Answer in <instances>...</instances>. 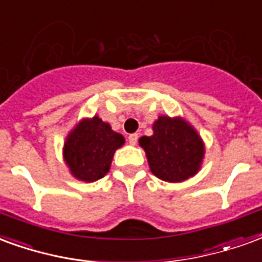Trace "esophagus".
I'll list each match as a JSON object with an SVG mask.
<instances>
[{"instance_id":"esophagus-1","label":"esophagus","mask_w":262,"mask_h":262,"mask_svg":"<svg viewBox=\"0 0 262 262\" xmlns=\"http://www.w3.org/2000/svg\"><path fill=\"white\" fill-rule=\"evenodd\" d=\"M137 139H139V136H137L136 133H132V135L127 136V142H129V144H132V146H135L137 143Z\"/></svg>"}]
</instances>
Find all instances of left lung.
<instances>
[{
  "label": "left lung",
  "mask_w": 262,
  "mask_h": 262,
  "mask_svg": "<svg viewBox=\"0 0 262 262\" xmlns=\"http://www.w3.org/2000/svg\"><path fill=\"white\" fill-rule=\"evenodd\" d=\"M154 176L167 182H182L196 176L203 159L205 143L187 119L160 115L153 135L139 139Z\"/></svg>",
  "instance_id": "1"
}]
</instances>
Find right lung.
<instances>
[{"label":"right lung","mask_w":262,"mask_h":262,"mask_svg":"<svg viewBox=\"0 0 262 262\" xmlns=\"http://www.w3.org/2000/svg\"><path fill=\"white\" fill-rule=\"evenodd\" d=\"M123 144L125 137L95 115L82 118L69 132L63 159L75 180L94 182L108 174L115 151Z\"/></svg>","instance_id":"obj_1"}]
</instances>
